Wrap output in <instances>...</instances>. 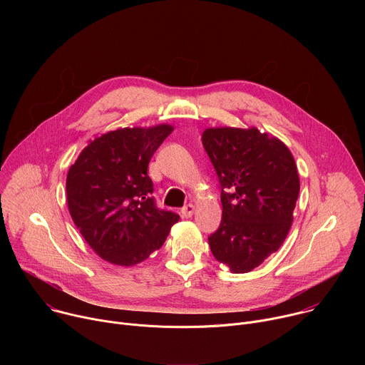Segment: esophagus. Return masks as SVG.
<instances>
[{
    "label": "esophagus",
    "instance_id": "34e87169",
    "mask_svg": "<svg viewBox=\"0 0 365 365\" xmlns=\"http://www.w3.org/2000/svg\"><path fill=\"white\" fill-rule=\"evenodd\" d=\"M193 212H195V206H193L192 203L185 205V206L182 207V211H180V214H182L183 218H190V217L193 215Z\"/></svg>",
    "mask_w": 365,
    "mask_h": 365
}]
</instances>
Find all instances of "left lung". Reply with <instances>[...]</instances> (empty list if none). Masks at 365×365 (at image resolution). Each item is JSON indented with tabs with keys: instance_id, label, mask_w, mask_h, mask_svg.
<instances>
[{
	"instance_id": "obj_1",
	"label": "left lung",
	"mask_w": 365,
	"mask_h": 365,
	"mask_svg": "<svg viewBox=\"0 0 365 365\" xmlns=\"http://www.w3.org/2000/svg\"><path fill=\"white\" fill-rule=\"evenodd\" d=\"M202 144L221 183L222 220L211 251L232 273H247L287 237L300 182L290 150L257 128H207Z\"/></svg>"
}]
</instances>
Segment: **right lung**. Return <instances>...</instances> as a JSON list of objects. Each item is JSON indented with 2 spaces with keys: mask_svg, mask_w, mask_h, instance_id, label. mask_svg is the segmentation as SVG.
<instances>
[{
  "mask_svg": "<svg viewBox=\"0 0 365 365\" xmlns=\"http://www.w3.org/2000/svg\"><path fill=\"white\" fill-rule=\"evenodd\" d=\"M172 131V125L162 124L102 134L68 172L71 217L89 247L113 264L144 262L179 221L178 214L155 205L147 175L153 154Z\"/></svg>",
  "mask_w": 365,
  "mask_h": 365,
  "instance_id": "1",
  "label": "right lung"
}]
</instances>
